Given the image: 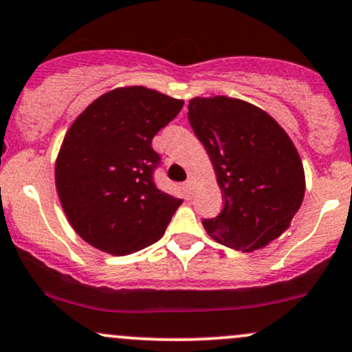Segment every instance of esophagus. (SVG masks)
Listing matches in <instances>:
<instances>
[{
    "label": "esophagus",
    "instance_id": "1",
    "mask_svg": "<svg viewBox=\"0 0 352 352\" xmlns=\"http://www.w3.org/2000/svg\"><path fill=\"white\" fill-rule=\"evenodd\" d=\"M185 187H187L188 194L194 195V192H195V180L194 179H188L187 182H185Z\"/></svg>",
    "mask_w": 352,
    "mask_h": 352
}]
</instances>
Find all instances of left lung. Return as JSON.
<instances>
[{
  "mask_svg": "<svg viewBox=\"0 0 352 352\" xmlns=\"http://www.w3.org/2000/svg\"><path fill=\"white\" fill-rule=\"evenodd\" d=\"M188 122L214 165L223 208L204 219L219 244L262 249L289 229L306 190L304 167L283 126L264 110L229 96L192 98Z\"/></svg>",
  "mask_w": 352,
  "mask_h": 352,
  "instance_id": "8db88e82",
  "label": "left lung"
}]
</instances>
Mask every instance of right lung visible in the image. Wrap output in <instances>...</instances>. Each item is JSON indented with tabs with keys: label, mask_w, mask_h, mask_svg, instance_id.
I'll use <instances>...</instances> for the list:
<instances>
[{
	"label": "right lung",
	"mask_w": 352,
	"mask_h": 352,
	"mask_svg": "<svg viewBox=\"0 0 352 352\" xmlns=\"http://www.w3.org/2000/svg\"><path fill=\"white\" fill-rule=\"evenodd\" d=\"M184 100L145 87L115 88L72 123L55 165L61 207L75 232L96 249L126 256L152 245L182 199L158 190L153 137Z\"/></svg>",
	"instance_id": "right-lung-1"
}]
</instances>
